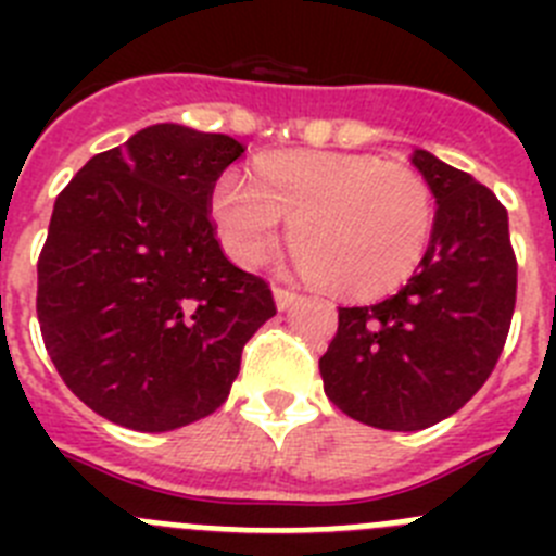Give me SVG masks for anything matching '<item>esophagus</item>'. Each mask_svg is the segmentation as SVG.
<instances>
[{
	"instance_id": "34e87169",
	"label": "esophagus",
	"mask_w": 556,
	"mask_h": 556,
	"mask_svg": "<svg viewBox=\"0 0 556 556\" xmlns=\"http://www.w3.org/2000/svg\"><path fill=\"white\" fill-rule=\"evenodd\" d=\"M273 298H275V306H278V312H287L289 306H294V303H298V298H301V294L292 292V289L273 287Z\"/></svg>"
}]
</instances>
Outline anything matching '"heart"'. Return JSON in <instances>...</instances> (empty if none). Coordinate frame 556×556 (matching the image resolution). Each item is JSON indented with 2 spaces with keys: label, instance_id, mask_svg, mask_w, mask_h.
Instances as JSON below:
<instances>
[{
  "label": "heart",
  "instance_id": "1",
  "mask_svg": "<svg viewBox=\"0 0 556 556\" xmlns=\"http://www.w3.org/2000/svg\"><path fill=\"white\" fill-rule=\"evenodd\" d=\"M211 217L233 262H264L289 225L298 264L342 298H378L424 262L434 194L420 172L362 152L292 150L228 172L211 194Z\"/></svg>",
  "mask_w": 556,
  "mask_h": 556
}]
</instances>
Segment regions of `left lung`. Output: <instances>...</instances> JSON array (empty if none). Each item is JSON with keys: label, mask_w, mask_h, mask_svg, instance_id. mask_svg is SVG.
<instances>
[{"label": "left lung", "mask_w": 556, "mask_h": 556, "mask_svg": "<svg viewBox=\"0 0 556 556\" xmlns=\"http://www.w3.org/2000/svg\"><path fill=\"white\" fill-rule=\"evenodd\" d=\"M412 164L434 194L424 262L372 306L339 308L320 358L333 406L358 424L420 431L481 390L507 342L518 264L507 208L488 186L426 150Z\"/></svg>", "instance_id": "8db88e82"}]
</instances>
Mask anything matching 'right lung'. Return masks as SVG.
<instances>
[{
    "label": "right lung",
    "instance_id": "add662e5",
    "mask_svg": "<svg viewBox=\"0 0 556 556\" xmlns=\"http://www.w3.org/2000/svg\"><path fill=\"white\" fill-rule=\"evenodd\" d=\"M244 147L152 125L100 152L58 194L38 258V323L66 387L132 431L217 412L242 348L275 314L267 283L233 267L211 191Z\"/></svg>",
    "mask_w": 556,
    "mask_h": 556
}]
</instances>
